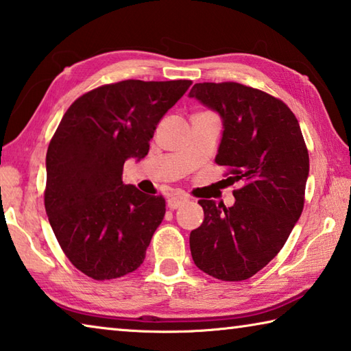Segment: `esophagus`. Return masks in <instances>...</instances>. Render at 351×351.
I'll list each match as a JSON object with an SVG mask.
<instances>
[{"mask_svg": "<svg viewBox=\"0 0 351 351\" xmlns=\"http://www.w3.org/2000/svg\"><path fill=\"white\" fill-rule=\"evenodd\" d=\"M187 197H182V195H173V197H170L167 199V206L170 207V209H178V207H181L182 204L187 203Z\"/></svg>", "mask_w": 351, "mask_h": 351, "instance_id": "1", "label": "esophagus"}]
</instances>
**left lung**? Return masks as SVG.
Segmentation results:
<instances>
[{
	"label": "left lung",
	"instance_id": "1",
	"mask_svg": "<svg viewBox=\"0 0 351 351\" xmlns=\"http://www.w3.org/2000/svg\"><path fill=\"white\" fill-rule=\"evenodd\" d=\"M221 117L215 161L232 170L235 203L199 199L204 221L190 232L201 271L240 282L280 252L304 210L310 158L297 122L282 100L240 83H197L189 93Z\"/></svg>",
	"mask_w": 351,
	"mask_h": 351
}]
</instances>
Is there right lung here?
Wrapping results in <instances>:
<instances>
[{"instance_id": "add662e5", "label": "right lung", "mask_w": 351, "mask_h": 351, "mask_svg": "<svg viewBox=\"0 0 351 351\" xmlns=\"http://www.w3.org/2000/svg\"><path fill=\"white\" fill-rule=\"evenodd\" d=\"M190 80H123L83 94L46 153L45 207L71 263L94 280L139 268L165 215L162 197L122 182L127 159L147 156L156 125Z\"/></svg>"}]
</instances>
